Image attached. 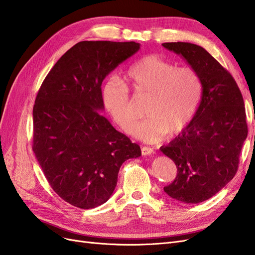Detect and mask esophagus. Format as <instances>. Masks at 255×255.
I'll list each match as a JSON object with an SVG mask.
<instances>
[{
    "label": "esophagus",
    "mask_w": 255,
    "mask_h": 255,
    "mask_svg": "<svg viewBox=\"0 0 255 255\" xmlns=\"http://www.w3.org/2000/svg\"><path fill=\"white\" fill-rule=\"evenodd\" d=\"M153 149L152 148H149V146H142L141 148V154L143 156H146V155H151V154H153Z\"/></svg>",
    "instance_id": "esophagus-1"
}]
</instances>
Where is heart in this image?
I'll use <instances>...</instances> for the list:
<instances>
[{
  "instance_id": "obj_1",
  "label": "heart",
  "mask_w": 255,
  "mask_h": 255,
  "mask_svg": "<svg viewBox=\"0 0 255 255\" xmlns=\"http://www.w3.org/2000/svg\"><path fill=\"white\" fill-rule=\"evenodd\" d=\"M126 81L136 94L149 95L148 118L134 128L142 141L155 143L186 128L198 110L202 96V81L190 67H176L163 56L146 55L129 66ZM105 111L120 128L128 132L136 120L126 83L111 76L102 87Z\"/></svg>"
}]
</instances>
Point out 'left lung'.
I'll use <instances>...</instances> for the list:
<instances>
[{
  "instance_id": "obj_1",
  "label": "left lung",
  "mask_w": 255,
  "mask_h": 255,
  "mask_svg": "<svg viewBox=\"0 0 255 255\" xmlns=\"http://www.w3.org/2000/svg\"><path fill=\"white\" fill-rule=\"evenodd\" d=\"M163 47L186 60L202 81L194 118L159 149L177 168L175 180L164 190L180 202L200 203L220 191L237 171L248 135L244 99L233 76L202 47L189 42Z\"/></svg>"
}]
</instances>
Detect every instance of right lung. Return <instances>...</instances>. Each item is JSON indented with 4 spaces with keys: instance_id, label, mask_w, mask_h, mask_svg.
I'll return each mask as SVG.
<instances>
[{
    "instance_id": "1",
    "label": "right lung",
    "mask_w": 255,
    "mask_h": 255,
    "mask_svg": "<svg viewBox=\"0 0 255 255\" xmlns=\"http://www.w3.org/2000/svg\"><path fill=\"white\" fill-rule=\"evenodd\" d=\"M140 44L81 41L44 79L33 109V151L56 194L89 210L111 198L127 159L140 146L118 132L101 112L103 80Z\"/></svg>"
}]
</instances>
